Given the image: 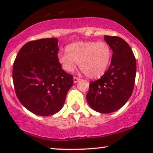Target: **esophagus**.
<instances>
[{
  "label": "esophagus",
  "instance_id": "esophagus-1",
  "mask_svg": "<svg viewBox=\"0 0 153 153\" xmlns=\"http://www.w3.org/2000/svg\"><path fill=\"white\" fill-rule=\"evenodd\" d=\"M79 80H80V78H78V77L74 76V78H73V81H74V82H77Z\"/></svg>",
  "mask_w": 153,
  "mask_h": 153
}]
</instances>
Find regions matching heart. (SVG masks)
Masks as SVG:
<instances>
[{
  "label": "heart",
  "mask_w": 153,
  "mask_h": 153,
  "mask_svg": "<svg viewBox=\"0 0 153 153\" xmlns=\"http://www.w3.org/2000/svg\"><path fill=\"white\" fill-rule=\"evenodd\" d=\"M67 53H59L58 62L66 72L74 71L76 63L85 76L97 78L106 72L112 52L105 42H78L66 47Z\"/></svg>",
  "instance_id": "b5f03b06"
}]
</instances>
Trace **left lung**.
<instances>
[{
    "instance_id": "left-lung-1",
    "label": "left lung",
    "mask_w": 153,
    "mask_h": 153,
    "mask_svg": "<svg viewBox=\"0 0 153 153\" xmlns=\"http://www.w3.org/2000/svg\"><path fill=\"white\" fill-rule=\"evenodd\" d=\"M113 51L111 65L101 78L91 81L86 95L93 109L100 113L116 111L130 98L136 77V59L131 47L123 39L105 35Z\"/></svg>"
}]
</instances>
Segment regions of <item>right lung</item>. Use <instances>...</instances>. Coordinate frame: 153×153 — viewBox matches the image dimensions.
<instances>
[{"label": "right lung", "instance_id": "obj_1", "mask_svg": "<svg viewBox=\"0 0 153 153\" xmlns=\"http://www.w3.org/2000/svg\"><path fill=\"white\" fill-rule=\"evenodd\" d=\"M58 50L56 38L30 41L21 48L13 62L17 98L26 109L42 117L60 111L73 85V76L58 62Z\"/></svg>", "mask_w": 153, "mask_h": 153}]
</instances>
